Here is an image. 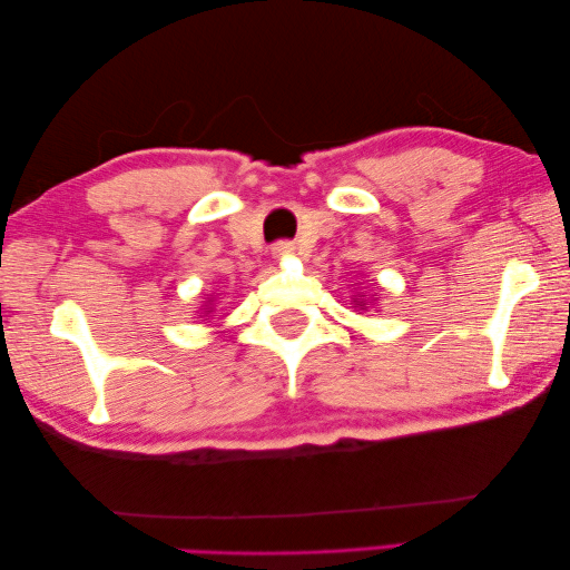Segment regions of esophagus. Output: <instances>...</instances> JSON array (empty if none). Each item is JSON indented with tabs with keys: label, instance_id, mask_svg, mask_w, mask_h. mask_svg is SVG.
<instances>
[{
	"label": "esophagus",
	"instance_id": "1",
	"mask_svg": "<svg viewBox=\"0 0 570 570\" xmlns=\"http://www.w3.org/2000/svg\"><path fill=\"white\" fill-rule=\"evenodd\" d=\"M294 252V242H288V239H282V242H276V245L272 247V254L276 259H282V257H286V254H292Z\"/></svg>",
	"mask_w": 570,
	"mask_h": 570
}]
</instances>
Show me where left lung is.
Returning <instances> with one entry per match:
<instances>
[{"label":"left lung","mask_w":570,"mask_h":570,"mask_svg":"<svg viewBox=\"0 0 570 570\" xmlns=\"http://www.w3.org/2000/svg\"><path fill=\"white\" fill-rule=\"evenodd\" d=\"M357 306H360V304H357Z\"/></svg>","instance_id":"1"}]
</instances>
